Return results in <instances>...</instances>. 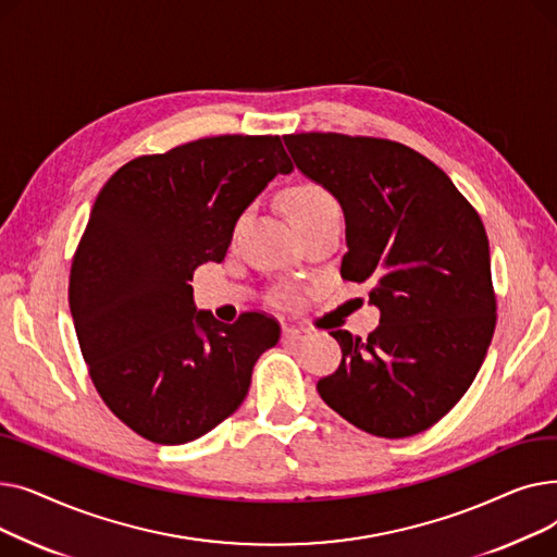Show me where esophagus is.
I'll return each instance as SVG.
<instances>
[{
  "label": "esophagus",
  "instance_id": "esophagus-1",
  "mask_svg": "<svg viewBox=\"0 0 557 557\" xmlns=\"http://www.w3.org/2000/svg\"><path fill=\"white\" fill-rule=\"evenodd\" d=\"M307 336H309V332L302 330V327H284L282 330L284 341H305Z\"/></svg>",
  "mask_w": 557,
  "mask_h": 557
}]
</instances>
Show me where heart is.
Masks as SVG:
<instances>
[{
  "mask_svg": "<svg viewBox=\"0 0 557 557\" xmlns=\"http://www.w3.org/2000/svg\"><path fill=\"white\" fill-rule=\"evenodd\" d=\"M286 212L290 221L315 216H341L338 202L323 187L305 183L286 194Z\"/></svg>",
  "mask_w": 557,
  "mask_h": 557,
  "instance_id": "heart-1",
  "label": "heart"
}]
</instances>
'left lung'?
Wrapping results in <instances>:
<instances>
[{"label": "left lung", "instance_id": "obj_1", "mask_svg": "<svg viewBox=\"0 0 557 557\" xmlns=\"http://www.w3.org/2000/svg\"><path fill=\"white\" fill-rule=\"evenodd\" d=\"M302 175L345 216L341 275L370 282L379 327L330 332L343 359L318 393L349 424L408 437L472 386L496 325L481 216L431 160L404 144L338 133L284 135Z\"/></svg>", "mask_w": 557, "mask_h": 557}]
</instances>
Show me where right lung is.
Masks as SVG:
<instances>
[{
    "label": "right lung",
    "instance_id": "right-lung-1",
    "mask_svg": "<svg viewBox=\"0 0 557 557\" xmlns=\"http://www.w3.org/2000/svg\"><path fill=\"white\" fill-rule=\"evenodd\" d=\"M290 171L277 135H219L135 158L99 191L70 309L101 399L146 441L183 445L212 431L277 345L273 318L250 311L225 325L196 309L189 282L200 263L223 261L248 205Z\"/></svg>",
    "mask_w": 557,
    "mask_h": 557
}]
</instances>
